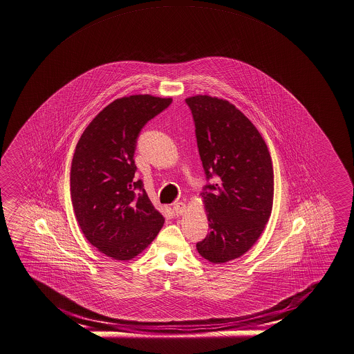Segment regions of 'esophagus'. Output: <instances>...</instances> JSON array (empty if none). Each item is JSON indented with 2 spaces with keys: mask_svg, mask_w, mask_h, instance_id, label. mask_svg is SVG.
Returning a JSON list of instances; mask_svg holds the SVG:
<instances>
[{
  "mask_svg": "<svg viewBox=\"0 0 354 354\" xmlns=\"http://www.w3.org/2000/svg\"><path fill=\"white\" fill-rule=\"evenodd\" d=\"M174 211L177 216H182L186 211V205L183 202H176L174 205Z\"/></svg>",
  "mask_w": 354,
  "mask_h": 354,
  "instance_id": "obj_1",
  "label": "esophagus"
}]
</instances>
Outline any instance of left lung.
Returning a JSON list of instances; mask_svg holds the SVG:
<instances>
[{
    "label": "left lung",
    "instance_id": "8db88e82",
    "mask_svg": "<svg viewBox=\"0 0 354 354\" xmlns=\"http://www.w3.org/2000/svg\"><path fill=\"white\" fill-rule=\"evenodd\" d=\"M207 180L201 193L209 232L196 247L212 263L243 256L257 242L273 206V167L261 133L232 103L188 97Z\"/></svg>",
    "mask_w": 354,
    "mask_h": 354
}]
</instances>
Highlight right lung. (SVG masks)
Segmentation results:
<instances>
[{
  "label": "right lung",
  "instance_id": "add662e5",
  "mask_svg": "<svg viewBox=\"0 0 354 354\" xmlns=\"http://www.w3.org/2000/svg\"><path fill=\"white\" fill-rule=\"evenodd\" d=\"M172 98L122 97L109 103L84 129L71 166V200L91 245L107 257L129 261L161 231L165 218L136 180L137 138Z\"/></svg>",
  "mask_w": 354,
  "mask_h": 354
}]
</instances>
